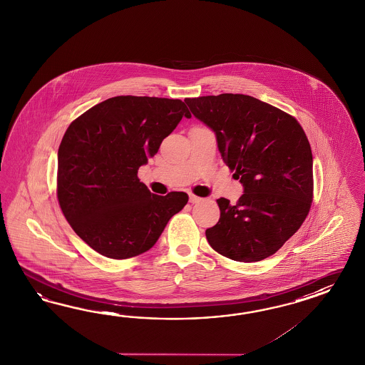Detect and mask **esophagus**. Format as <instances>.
<instances>
[{"label": "esophagus", "instance_id": "esophagus-1", "mask_svg": "<svg viewBox=\"0 0 365 365\" xmlns=\"http://www.w3.org/2000/svg\"><path fill=\"white\" fill-rule=\"evenodd\" d=\"M199 202H202V197L190 194V203H192V205H194V203H199Z\"/></svg>", "mask_w": 365, "mask_h": 365}]
</instances>
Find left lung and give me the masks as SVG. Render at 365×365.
<instances>
[{
    "label": "left lung",
    "mask_w": 365,
    "mask_h": 365,
    "mask_svg": "<svg viewBox=\"0 0 365 365\" xmlns=\"http://www.w3.org/2000/svg\"><path fill=\"white\" fill-rule=\"evenodd\" d=\"M207 125L244 194L217 199L220 219L205 231L224 257L256 262L274 255L304 222L312 202V148L293 116L247 95L186 98Z\"/></svg>",
    "instance_id": "obj_1"
}]
</instances>
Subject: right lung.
<instances>
[{"instance_id": "1", "label": "right lung", "mask_w": 365, "mask_h": 365, "mask_svg": "<svg viewBox=\"0 0 365 365\" xmlns=\"http://www.w3.org/2000/svg\"><path fill=\"white\" fill-rule=\"evenodd\" d=\"M186 117L178 98L116 96L78 117L58 150V200L72 230L115 259L138 256L187 205L186 192L155 195L137 177Z\"/></svg>"}]
</instances>
